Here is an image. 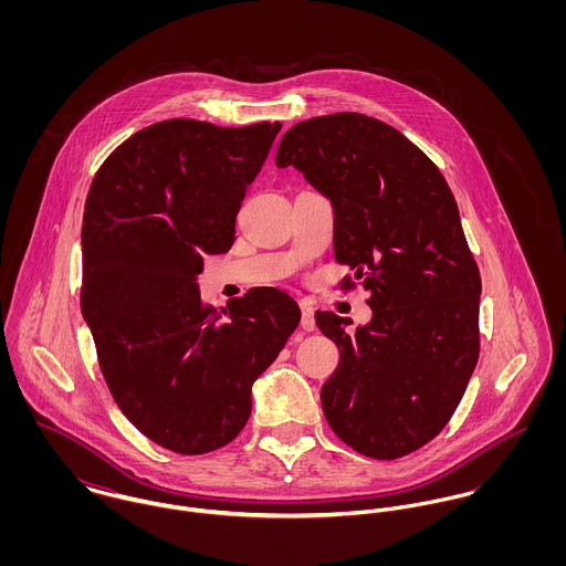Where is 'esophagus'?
<instances>
[{"instance_id": "obj_1", "label": "esophagus", "mask_w": 566, "mask_h": 566, "mask_svg": "<svg viewBox=\"0 0 566 566\" xmlns=\"http://www.w3.org/2000/svg\"><path fill=\"white\" fill-rule=\"evenodd\" d=\"M301 326L305 331H314L316 328V318H314V307L310 303H301Z\"/></svg>"}]
</instances>
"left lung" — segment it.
I'll list each match as a JSON object with an SVG mask.
<instances>
[{
	"instance_id": "left-lung-1",
	"label": "left lung",
	"mask_w": 566,
	"mask_h": 566,
	"mask_svg": "<svg viewBox=\"0 0 566 566\" xmlns=\"http://www.w3.org/2000/svg\"><path fill=\"white\" fill-rule=\"evenodd\" d=\"M276 165L328 196L335 261L370 292L373 321L355 333L348 318L316 312L339 348L321 392L324 418L357 453L403 458L444 429L480 357L482 276L458 202L436 163L361 113L296 124Z\"/></svg>"
}]
</instances>
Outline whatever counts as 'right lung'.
I'll list each match as a JSON object with an SVG mask.
<instances>
[{
    "label": "right lung",
    "instance_id": "obj_1",
    "mask_svg": "<svg viewBox=\"0 0 566 566\" xmlns=\"http://www.w3.org/2000/svg\"><path fill=\"white\" fill-rule=\"evenodd\" d=\"M279 130L153 124L108 155L84 202L81 307L99 370L124 416L180 455L238 438L252 384L301 323L281 290H250L216 312L196 283L202 254L235 242L245 187Z\"/></svg>",
    "mask_w": 566,
    "mask_h": 566
}]
</instances>
